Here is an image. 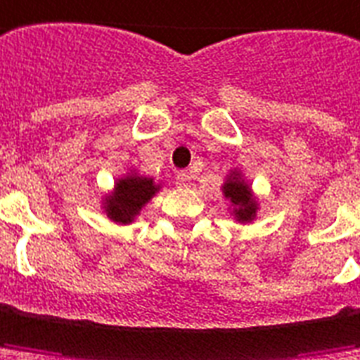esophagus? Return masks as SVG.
I'll return each instance as SVG.
<instances>
[{"instance_id": "obj_1", "label": "esophagus", "mask_w": 360, "mask_h": 360, "mask_svg": "<svg viewBox=\"0 0 360 360\" xmlns=\"http://www.w3.org/2000/svg\"><path fill=\"white\" fill-rule=\"evenodd\" d=\"M176 184H178V186H190V184H192V174H190L188 170H180V172L176 174Z\"/></svg>"}]
</instances>
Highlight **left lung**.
I'll return each mask as SVG.
<instances>
[{
    "label": "left lung",
    "mask_w": 360,
    "mask_h": 360,
    "mask_svg": "<svg viewBox=\"0 0 360 360\" xmlns=\"http://www.w3.org/2000/svg\"><path fill=\"white\" fill-rule=\"evenodd\" d=\"M221 190L223 195L231 202L233 215H235L237 221L247 223L257 217V210H259L257 198L252 195L251 186L243 180L241 172L233 170L231 174L227 176Z\"/></svg>",
    "instance_id": "8db88e82"
}]
</instances>
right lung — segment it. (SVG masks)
Segmentation results:
<instances>
[{
	"label": "right lung",
	"instance_id": "1",
	"mask_svg": "<svg viewBox=\"0 0 360 360\" xmlns=\"http://www.w3.org/2000/svg\"><path fill=\"white\" fill-rule=\"evenodd\" d=\"M158 188L160 184H155L153 178L129 172L127 176L119 178L113 192L105 195L103 210L111 221L127 225L137 217L145 204H148V200L158 192Z\"/></svg>",
	"mask_w": 360,
	"mask_h": 360
}]
</instances>
